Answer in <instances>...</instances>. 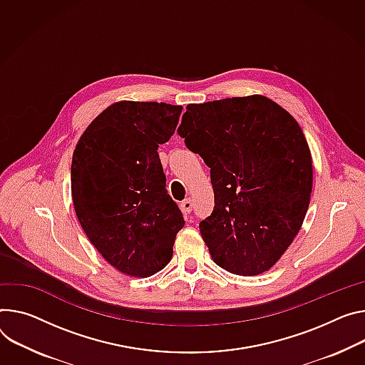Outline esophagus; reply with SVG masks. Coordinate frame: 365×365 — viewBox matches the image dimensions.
I'll return each mask as SVG.
<instances>
[{
  "label": "esophagus",
  "mask_w": 365,
  "mask_h": 365,
  "mask_svg": "<svg viewBox=\"0 0 365 365\" xmlns=\"http://www.w3.org/2000/svg\"><path fill=\"white\" fill-rule=\"evenodd\" d=\"M180 210L183 214H190L192 212V200L190 197H186L185 201L180 202Z\"/></svg>",
  "instance_id": "obj_1"
}]
</instances>
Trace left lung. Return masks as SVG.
Masks as SVG:
<instances>
[{"mask_svg": "<svg viewBox=\"0 0 365 365\" xmlns=\"http://www.w3.org/2000/svg\"><path fill=\"white\" fill-rule=\"evenodd\" d=\"M178 132L211 169L215 205L200 230L212 260L243 277L271 269L310 204L312 153L300 125L253 94L187 105Z\"/></svg>", "mask_w": 365, "mask_h": 365, "instance_id": "obj_1", "label": "left lung"}]
</instances>
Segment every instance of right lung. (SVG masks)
Instances as JSON below:
<instances>
[{"label":"right lung","instance_id":"1","mask_svg":"<svg viewBox=\"0 0 365 365\" xmlns=\"http://www.w3.org/2000/svg\"><path fill=\"white\" fill-rule=\"evenodd\" d=\"M182 106L122 101L83 132L71 193L88 240L119 272L147 278L173 255L185 220L165 190L158 145L175 134Z\"/></svg>","mask_w":365,"mask_h":365}]
</instances>
